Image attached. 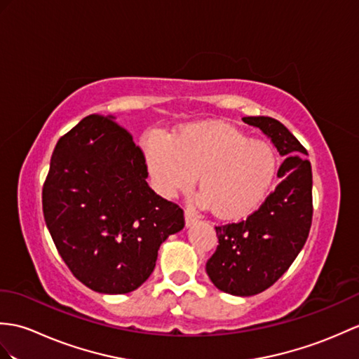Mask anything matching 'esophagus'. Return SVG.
Listing matches in <instances>:
<instances>
[{"instance_id": "obj_1", "label": "esophagus", "mask_w": 359, "mask_h": 359, "mask_svg": "<svg viewBox=\"0 0 359 359\" xmlns=\"http://www.w3.org/2000/svg\"><path fill=\"white\" fill-rule=\"evenodd\" d=\"M197 220H198V215H197L194 211H191V210H187V211H185V222H187V226H191V224L196 223Z\"/></svg>"}]
</instances>
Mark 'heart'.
Returning <instances> with one entry per match:
<instances>
[{
    "label": "heart",
    "mask_w": 359,
    "mask_h": 359,
    "mask_svg": "<svg viewBox=\"0 0 359 359\" xmlns=\"http://www.w3.org/2000/svg\"><path fill=\"white\" fill-rule=\"evenodd\" d=\"M142 151L161 194L187 191L197 176L200 202L223 219L243 217L260 205L277 163L271 145L223 123L183 128L171 139L151 133L142 139Z\"/></svg>",
    "instance_id": "obj_1"
}]
</instances>
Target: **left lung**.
Returning a JSON list of instances; mask_svg holds the SVG:
<instances>
[{"label": "left lung", "mask_w": 359, "mask_h": 359, "mask_svg": "<svg viewBox=\"0 0 359 359\" xmlns=\"http://www.w3.org/2000/svg\"><path fill=\"white\" fill-rule=\"evenodd\" d=\"M243 122L260 128L285 157L281 182L246 220L215 226L219 246L206 262L214 286L238 297L271 287L302 251L312 224V168L306 148L285 125L268 116Z\"/></svg>", "instance_id": "obj_1"}]
</instances>
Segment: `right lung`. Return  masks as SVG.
I'll return each mask as SVG.
<instances>
[{"instance_id": "obj_1", "label": "right lung", "mask_w": 359, "mask_h": 359, "mask_svg": "<svg viewBox=\"0 0 359 359\" xmlns=\"http://www.w3.org/2000/svg\"><path fill=\"white\" fill-rule=\"evenodd\" d=\"M142 149L113 116L90 114L53 149L43 212L64 263L101 294H128L185 226L183 210L148 187Z\"/></svg>"}]
</instances>
